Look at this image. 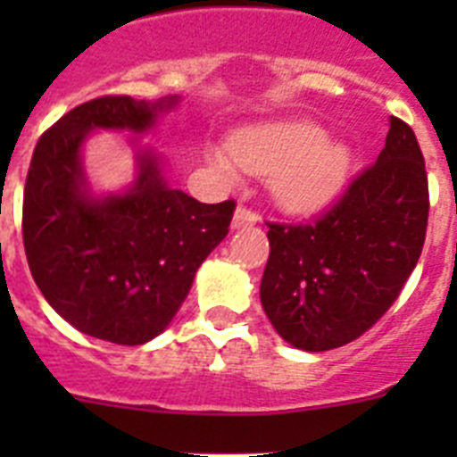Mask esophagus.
<instances>
[{"label":"esophagus","instance_id":"esophagus-1","mask_svg":"<svg viewBox=\"0 0 457 457\" xmlns=\"http://www.w3.org/2000/svg\"><path fill=\"white\" fill-rule=\"evenodd\" d=\"M256 221H258V217L253 215L252 210L245 208V205H237L236 212H233L231 226L233 228H249V226H253Z\"/></svg>","mask_w":457,"mask_h":457}]
</instances>
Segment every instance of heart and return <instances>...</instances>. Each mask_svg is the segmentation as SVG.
Returning a JSON list of instances; mask_svg holds the SVG:
<instances>
[{"label":"heart","instance_id":"heart-1","mask_svg":"<svg viewBox=\"0 0 457 457\" xmlns=\"http://www.w3.org/2000/svg\"><path fill=\"white\" fill-rule=\"evenodd\" d=\"M228 155L208 151L210 169L224 180L242 171L270 173L272 196L290 212H318L337 199L353 171V148L306 120L268 123L228 139ZM234 162L231 163L230 160Z\"/></svg>","mask_w":457,"mask_h":457}]
</instances>
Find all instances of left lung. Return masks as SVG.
<instances>
[{
  "label": "left lung",
  "instance_id": "8db88e82",
  "mask_svg": "<svg viewBox=\"0 0 457 457\" xmlns=\"http://www.w3.org/2000/svg\"><path fill=\"white\" fill-rule=\"evenodd\" d=\"M428 208L419 141L391 116L375 164L332 210L311 224H268L261 304L278 337L325 353L370 329L417 268Z\"/></svg>",
  "mask_w": 457,
  "mask_h": 457
}]
</instances>
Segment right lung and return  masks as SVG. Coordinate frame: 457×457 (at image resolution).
<instances>
[{
	"label": "right lung",
	"mask_w": 457,
	"mask_h": 457,
	"mask_svg": "<svg viewBox=\"0 0 457 457\" xmlns=\"http://www.w3.org/2000/svg\"><path fill=\"white\" fill-rule=\"evenodd\" d=\"M179 100H88L56 120L31 157L22 201L31 277L63 320L100 341L141 345L162 334L228 233L236 204H199L171 187L162 157L135 139L137 173L123 192L88 185L82 148L91 132L146 135Z\"/></svg>",
	"instance_id": "right-lung-1"
}]
</instances>
